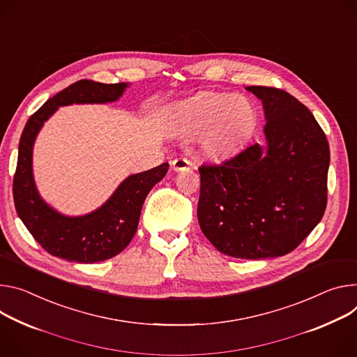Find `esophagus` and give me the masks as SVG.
Returning a JSON list of instances; mask_svg holds the SVG:
<instances>
[{"instance_id": "esophagus-1", "label": "esophagus", "mask_w": 357, "mask_h": 357, "mask_svg": "<svg viewBox=\"0 0 357 357\" xmlns=\"http://www.w3.org/2000/svg\"><path fill=\"white\" fill-rule=\"evenodd\" d=\"M171 167L174 171H186V169H190L192 167V162L188 160L186 158H176L171 162Z\"/></svg>"}]
</instances>
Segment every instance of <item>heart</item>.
<instances>
[{"label": "heart", "mask_w": 357, "mask_h": 357, "mask_svg": "<svg viewBox=\"0 0 357 357\" xmlns=\"http://www.w3.org/2000/svg\"><path fill=\"white\" fill-rule=\"evenodd\" d=\"M174 125L186 135H201L199 148L209 159L235 153L257 123L255 104L242 95L205 91L178 104Z\"/></svg>", "instance_id": "1"}]
</instances>
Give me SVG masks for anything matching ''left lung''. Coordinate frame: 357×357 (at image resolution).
I'll list each match as a JSON object with an SVG mask.
<instances>
[{
	"label": "left lung",
	"instance_id": "1",
	"mask_svg": "<svg viewBox=\"0 0 357 357\" xmlns=\"http://www.w3.org/2000/svg\"><path fill=\"white\" fill-rule=\"evenodd\" d=\"M246 89L264 104L268 146L253 144L219 165L198 168V220L225 255L278 257L296 249L325 213L331 151L295 96L273 86Z\"/></svg>",
	"mask_w": 357,
	"mask_h": 357
}]
</instances>
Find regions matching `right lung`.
I'll use <instances>...</instances> for the list:
<instances>
[{
  "label": "right lung",
  "instance_id": "add662e5",
  "mask_svg": "<svg viewBox=\"0 0 357 357\" xmlns=\"http://www.w3.org/2000/svg\"><path fill=\"white\" fill-rule=\"evenodd\" d=\"M125 88L123 82L77 81L54 95L25 123L13 182L14 205L32 238L52 256L70 262L95 264L121 253L138 229L141 209L149 190L168 172L169 165L165 162L146 172L128 176L107 204L85 216H63L40 198L32 178V145L43 123L58 107L112 102Z\"/></svg>",
  "mask_w": 357,
  "mask_h": 357
}]
</instances>
